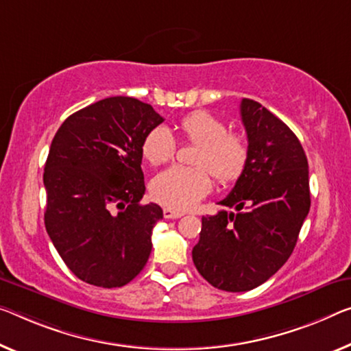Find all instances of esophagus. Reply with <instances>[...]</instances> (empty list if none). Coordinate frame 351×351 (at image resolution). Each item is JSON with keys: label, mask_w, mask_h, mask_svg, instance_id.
<instances>
[{"label": "esophagus", "mask_w": 351, "mask_h": 351, "mask_svg": "<svg viewBox=\"0 0 351 351\" xmlns=\"http://www.w3.org/2000/svg\"><path fill=\"white\" fill-rule=\"evenodd\" d=\"M163 217L166 219H176L183 217V212H179V210H172V208H165L163 210Z\"/></svg>", "instance_id": "1"}]
</instances>
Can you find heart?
I'll return each mask as SVG.
<instances>
[{"label":"heart","instance_id":"heart-1","mask_svg":"<svg viewBox=\"0 0 351 351\" xmlns=\"http://www.w3.org/2000/svg\"><path fill=\"white\" fill-rule=\"evenodd\" d=\"M180 130L188 141L197 144L193 163L172 166L150 183L154 199L165 207L186 210L212 190V174L219 183L229 185L243 176L250 160V147L239 133L208 111H194L180 121ZM176 139L168 127H154L143 139L141 152L152 166L168 163L176 155Z\"/></svg>","mask_w":351,"mask_h":351}]
</instances>
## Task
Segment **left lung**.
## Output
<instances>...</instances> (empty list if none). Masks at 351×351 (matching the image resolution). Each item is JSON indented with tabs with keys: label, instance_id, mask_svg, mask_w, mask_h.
I'll return each mask as SVG.
<instances>
[{
	"label": "left lung",
	"instance_id": "obj_1",
	"mask_svg": "<svg viewBox=\"0 0 351 351\" xmlns=\"http://www.w3.org/2000/svg\"><path fill=\"white\" fill-rule=\"evenodd\" d=\"M250 160L213 217H202L193 262L226 292H247L281 268L309 213V166L296 134L265 106L241 99Z\"/></svg>",
	"mask_w": 351,
	"mask_h": 351
}]
</instances>
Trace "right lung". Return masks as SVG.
Segmentation results:
<instances>
[{
  "label": "right lung",
  "instance_id": "right-lung-1",
  "mask_svg": "<svg viewBox=\"0 0 351 351\" xmlns=\"http://www.w3.org/2000/svg\"><path fill=\"white\" fill-rule=\"evenodd\" d=\"M163 122L133 97H108L69 116L45 163V228L75 276L122 287L138 276L163 218L144 191L143 139Z\"/></svg>",
  "mask_w": 351,
  "mask_h": 351
}]
</instances>
